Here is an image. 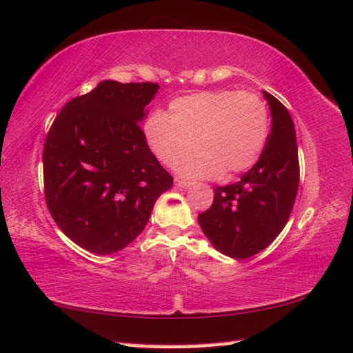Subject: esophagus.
<instances>
[{"instance_id":"34e87169","label":"esophagus","mask_w":353,"mask_h":353,"mask_svg":"<svg viewBox=\"0 0 353 353\" xmlns=\"http://www.w3.org/2000/svg\"><path fill=\"white\" fill-rule=\"evenodd\" d=\"M192 185H194L192 182H186V180L176 179V186H177V188H182V190H190V188H191Z\"/></svg>"}]
</instances>
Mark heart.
<instances>
[{
	"mask_svg": "<svg viewBox=\"0 0 353 353\" xmlns=\"http://www.w3.org/2000/svg\"><path fill=\"white\" fill-rule=\"evenodd\" d=\"M269 114L266 103L251 92H200L177 97L170 116L150 112L143 123V137L153 157L163 165H179L195 141L200 153L180 168L191 179H216L248 170L266 144Z\"/></svg>",
	"mask_w": 353,
	"mask_h": 353,
	"instance_id": "heart-1",
	"label": "heart"
}]
</instances>
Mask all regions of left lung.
Here are the masks:
<instances>
[{
	"label": "left lung",
	"mask_w": 353,
	"mask_h": 353,
	"mask_svg": "<svg viewBox=\"0 0 353 353\" xmlns=\"http://www.w3.org/2000/svg\"><path fill=\"white\" fill-rule=\"evenodd\" d=\"M272 128L259 161L239 182L215 188L212 206L199 224L214 248L232 259L263 251L288 224L299 186L294 125L288 108L270 93Z\"/></svg>",
	"instance_id": "left-lung-1"
}]
</instances>
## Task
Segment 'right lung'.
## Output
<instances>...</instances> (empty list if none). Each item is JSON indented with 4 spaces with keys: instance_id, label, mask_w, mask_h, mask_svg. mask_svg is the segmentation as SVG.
Returning a JSON list of instances; mask_svg holds the SVG:
<instances>
[{
    "instance_id": "right-lung-1",
    "label": "right lung",
    "mask_w": 353,
    "mask_h": 353,
    "mask_svg": "<svg viewBox=\"0 0 353 353\" xmlns=\"http://www.w3.org/2000/svg\"><path fill=\"white\" fill-rule=\"evenodd\" d=\"M158 84L102 81L63 106L46 135L49 214L70 241L108 256L144 230L173 177L147 147L139 123Z\"/></svg>"
}]
</instances>
